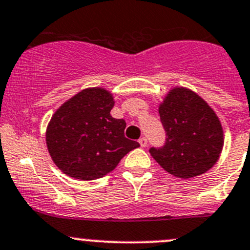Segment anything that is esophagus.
Wrapping results in <instances>:
<instances>
[{"label":"esophagus","instance_id":"obj_1","mask_svg":"<svg viewBox=\"0 0 250 250\" xmlns=\"http://www.w3.org/2000/svg\"><path fill=\"white\" fill-rule=\"evenodd\" d=\"M138 142H140L141 146H142V148H144V146H146V144H148V141H146V137L140 138V140H138Z\"/></svg>","mask_w":250,"mask_h":250}]
</instances>
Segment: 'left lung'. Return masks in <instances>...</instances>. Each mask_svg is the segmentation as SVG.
<instances>
[{
  "instance_id": "1",
  "label": "left lung",
  "mask_w": 250,
  "mask_h": 250,
  "mask_svg": "<svg viewBox=\"0 0 250 250\" xmlns=\"http://www.w3.org/2000/svg\"><path fill=\"white\" fill-rule=\"evenodd\" d=\"M166 141L149 153L165 171L191 178L212 168L224 146L223 127L214 110L194 91L174 87L159 107Z\"/></svg>"
}]
</instances>
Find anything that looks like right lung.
I'll return each instance as SVG.
<instances>
[{
  "label": "right lung",
  "mask_w": 250,
  "mask_h": 250,
  "mask_svg": "<svg viewBox=\"0 0 250 250\" xmlns=\"http://www.w3.org/2000/svg\"><path fill=\"white\" fill-rule=\"evenodd\" d=\"M113 106L110 92L90 87L54 113L45 140L51 159L63 173L82 181L101 178L140 146L125 137V120L110 115Z\"/></svg>",
  "instance_id": "right-lung-1"
}]
</instances>
